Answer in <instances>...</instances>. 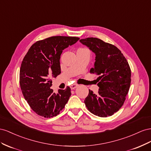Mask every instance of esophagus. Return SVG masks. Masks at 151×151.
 Segmentation results:
<instances>
[{
	"mask_svg": "<svg viewBox=\"0 0 151 151\" xmlns=\"http://www.w3.org/2000/svg\"><path fill=\"white\" fill-rule=\"evenodd\" d=\"M78 85L76 84V83H74V84H72L71 86H70V88L71 89H75L77 87H78Z\"/></svg>",
	"mask_w": 151,
	"mask_h": 151,
	"instance_id": "1",
	"label": "esophagus"
}]
</instances>
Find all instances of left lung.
I'll list each match as a JSON object with an SVG mask.
<instances>
[{
    "instance_id": "left-lung-1",
    "label": "left lung",
    "mask_w": 151,
    "mask_h": 151,
    "mask_svg": "<svg viewBox=\"0 0 151 151\" xmlns=\"http://www.w3.org/2000/svg\"><path fill=\"white\" fill-rule=\"evenodd\" d=\"M96 54L90 73L97 75V94L89 90L84 102L88 110L99 117L114 114L123 105L131 83V70L126 58L116 46L97 38L81 39Z\"/></svg>"
}]
</instances>
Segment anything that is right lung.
<instances>
[{
	"mask_svg": "<svg viewBox=\"0 0 151 151\" xmlns=\"http://www.w3.org/2000/svg\"><path fill=\"white\" fill-rule=\"evenodd\" d=\"M80 38L54 36L33 44L21 63L19 83L25 100L32 110L44 118H52L64 109L71 96V88L50 89L52 78L61 73L60 58L63 50Z\"/></svg>",
	"mask_w": 151,
	"mask_h": 151,
	"instance_id": "add662e5",
	"label": "right lung"
}]
</instances>
